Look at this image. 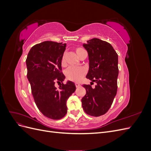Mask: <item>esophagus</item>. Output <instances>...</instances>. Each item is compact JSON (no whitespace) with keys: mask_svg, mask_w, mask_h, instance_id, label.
<instances>
[{"mask_svg":"<svg viewBox=\"0 0 151 151\" xmlns=\"http://www.w3.org/2000/svg\"><path fill=\"white\" fill-rule=\"evenodd\" d=\"M76 88H79V87L81 86V84H79V83H76Z\"/></svg>","mask_w":151,"mask_h":151,"instance_id":"obj_1","label":"esophagus"}]
</instances>
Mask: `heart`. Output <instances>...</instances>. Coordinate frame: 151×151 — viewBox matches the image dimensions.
Here are the masks:
<instances>
[{
    "label": "heart",
    "mask_w": 151,
    "mask_h": 151,
    "mask_svg": "<svg viewBox=\"0 0 151 151\" xmlns=\"http://www.w3.org/2000/svg\"><path fill=\"white\" fill-rule=\"evenodd\" d=\"M82 49H77V52H79ZM84 73L85 70L83 68L76 66H70L68 67L65 70V75L67 79L74 81H79L81 78V77L84 74Z\"/></svg>",
    "instance_id": "1"
}]
</instances>
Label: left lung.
I'll use <instances>...</instances> for the list:
<instances>
[{"label":"left lung","mask_w":151,"mask_h":151,"mask_svg":"<svg viewBox=\"0 0 151 151\" xmlns=\"http://www.w3.org/2000/svg\"><path fill=\"white\" fill-rule=\"evenodd\" d=\"M83 47L89 57L86 77L96 85L94 88L83 86L86 94L81 99L82 106L88 115L99 116L108 111L116 94L118 55L111 44L98 38L87 41Z\"/></svg>","instance_id":"left-lung-1"}]
</instances>
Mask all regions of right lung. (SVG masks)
<instances>
[{
    "instance_id": "1",
    "label": "right lung",
    "mask_w": 151,
    "mask_h": 151,
    "mask_svg": "<svg viewBox=\"0 0 151 151\" xmlns=\"http://www.w3.org/2000/svg\"><path fill=\"white\" fill-rule=\"evenodd\" d=\"M66 44L46 41L32 47L26 60L27 77L35 102L43 115L59 120L67 112L66 103L76 91L75 84L68 81L61 72L62 60ZM61 83L57 88L55 81Z\"/></svg>"
}]
</instances>
